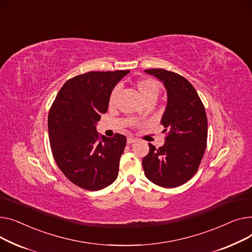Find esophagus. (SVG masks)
I'll use <instances>...</instances> for the list:
<instances>
[{
	"label": "esophagus",
	"instance_id": "34e87169",
	"mask_svg": "<svg viewBox=\"0 0 252 252\" xmlns=\"http://www.w3.org/2000/svg\"><path fill=\"white\" fill-rule=\"evenodd\" d=\"M136 141H137L136 138H133V137H128V138H127V143H129V144L134 143V142H136Z\"/></svg>",
	"mask_w": 252,
	"mask_h": 252
}]
</instances>
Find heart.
<instances>
[{"label":"heart","instance_id":"b5f03b06","mask_svg":"<svg viewBox=\"0 0 252 252\" xmlns=\"http://www.w3.org/2000/svg\"><path fill=\"white\" fill-rule=\"evenodd\" d=\"M136 86H137V90H138L140 95L144 99V101L147 99H151V98H157L158 92H159L158 82L153 78L140 79L137 81ZM118 93H119V87L117 86L114 88L110 94V97H109V105L110 106H113L115 103Z\"/></svg>","mask_w":252,"mask_h":252}]
</instances>
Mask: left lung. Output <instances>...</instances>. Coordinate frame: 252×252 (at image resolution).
I'll list each match as a JSON object with an SVG mask.
<instances>
[{
  "mask_svg": "<svg viewBox=\"0 0 252 252\" xmlns=\"http://www.w3.org/2000/svg\"><path fill=\"white\" fill-rule=\"evenodd\" d=\"M164 83L168 102L161 118L165 143L142 158L145 177L153 183L174 188L190 180L197 172L206 149L208 119L195 88L186 78L165 69H147Z\"/></svg>",
  "mask_w": 252,
  "mask_h": 252,
  "instance_id": "left-lung-1",
  "label": "left lung"
}]
</instances>
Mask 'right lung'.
<instances>
[{
	"mask_svg": "<svg viewBox=\"0 0 252 252\" xmlns=\"http://www.w3.org/2000/svg\"><path fill=\"white\" fill-rule=\"evenodd\" d=\"M129 70L92 71L69 79L50 109L48 126L53 157L62 173L83 189L111 185L119 173L126 137L100 136L96 123L108 111L115 85Z\"/></svg>",
	"mask_w": 252,
	"mask_h": 252,
	"instance_id": "add662e5",
	"label": "right lung"
}]
</instances>
